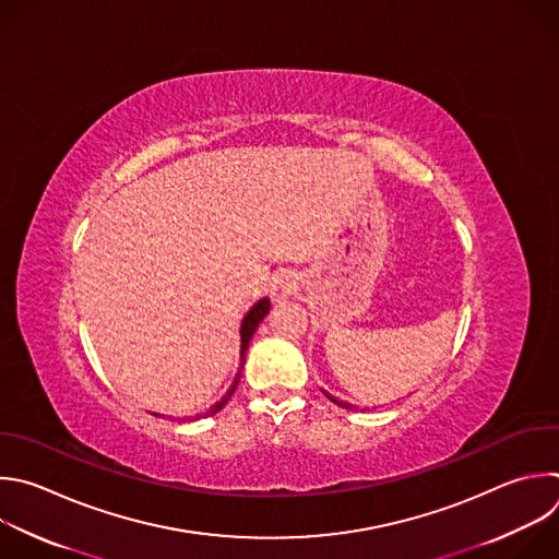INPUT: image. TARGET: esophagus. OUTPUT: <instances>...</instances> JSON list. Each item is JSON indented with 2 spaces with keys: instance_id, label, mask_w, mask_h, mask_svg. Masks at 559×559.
<instances>
[{
  "instance_id": "1",
  "label": "esophagus",
  "mask_w": 559,
  "mask_h": 559,
  "mask_svg": "<svg viewBox=\"0 0 559 559\" xmlns=\"http://www.w3.org/2000/svg\"><path fill=\"white\" fill-rule=\"evenodd\" d=\"M298 289V278L294 272H281L274 276L272 285H270V296L274 302H281L285 298H289L292 294H296Z\"/></svg>"
}]
</instances>
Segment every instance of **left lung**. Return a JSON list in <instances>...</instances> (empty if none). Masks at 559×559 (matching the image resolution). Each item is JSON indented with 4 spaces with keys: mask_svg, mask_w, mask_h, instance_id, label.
Returning a JSON list of instances; mask_svg holds the SVG:
<instances>
[{
    "mask_svg": "<svg viewBox=\"0 0 559 559\" xmlns=\"http://www.w3.org/2000/svg\"><path fill=\"white\" fill-rule=\"evenodd\" d=\"M324 395H326V397H329V400H331V402H333V404H335V406H340V408H346V411H350V408H353V406H350V404H346V402H340V400H335V397H331V395H329V393H324Z\"/></svg>",
    "mask_w": 559,
    "mask_h": 559,
    "instance_id": "left-lung-1",
    "label": "left lung"
}]
</instances>
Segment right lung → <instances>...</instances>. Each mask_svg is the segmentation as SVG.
I'll return each instance as SVG.
<instances>
[{"label": "right lung", "instance_id": "obj_1", "mask_svg": "<svg viewBox=\"0 0 559 559\" xmlns=\"http://www.w3.org/2000/svg\"><path fill=\"white\" fill-rule=\"evenodd\" d=\"M267 311H270V300H267V298H261V300L246 313V318H243V322H241V366H239V373H237V378H235L230 391H228L211 411H206L204 417L217 415V413L228 404V400L233 397V393L237 391V384H239V380H241V368H243V364H246V350H248V346H250V340H252V335H254L259 322L267 316ZM200 417H202V415H198L195 419H200Z\"/></svg>", "mask_w": 559, "mask_h": 559}]
</instances>
